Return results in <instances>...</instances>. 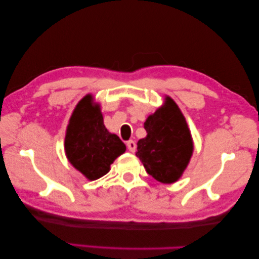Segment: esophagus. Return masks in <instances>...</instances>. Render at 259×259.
Returning a JSON list of instances; mask_svg holds the SVG:
<instances>
[{
  "instance_id": "esophagus-1",
  "label": "esophagus",
  "mask_w": 259,
  "mask_h": 259,
  "mask_svg": "<svg viewBox=\"0 0 259 259\" xmlns=\"http://www.w3.org/2000/svg\"><path fill=\"white\" fill-rule=\"evenodd\" d=\"M126 145H127V148H128V150L131 152H134L135 149H137V143H135V141H133V140H130V141H127Z\"/></svg>"
}]
</instances>
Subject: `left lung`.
I'll use <instances>...</instances> for the list:
<instances>
[{
	"label": "left lung",
	"mask_w": 259,
	"mask_h": 259,
	"mask_svg": "<svg viewBox=\"0 0 259 259\" xmlns=\"http://www.w3.org/2000/svg\"><path fill=\"white\" fill-rule=\"evenodd\" d=\"M145 130L147 137L138 141L137 156L148 175L162 184L177 181L187 167L194 146L185 117L171 97L148 117Z\"/></svg>",
	"instance_id": "1"
}]
</instances>
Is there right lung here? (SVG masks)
Here are the masks:
<instances>
[{"instance_id": "right-lung-1", "label": "right lung", "mask_w": 259, "mask_h": 259, "mask_svg": "<svg viewBox=\"0 0 259 259\" xmlns=\"http://www.w3.org/2000/svg\"><path fill=\"white\" fill-rule=\"evenodd\" d=\"M126 146L105 128L99 105L84 96L72 113L65 137L69 162L90 180L107 175L110 165L124 154Z\"/></svg>"}]
</instances>
